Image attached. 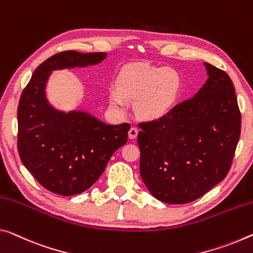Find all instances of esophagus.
I'll list each match as a JSON object with an SVG mask.
<instances>
[{
    "instance_id": "1",
    "label": "esophagus",
    "mask_w": 253,
    "mask_h": 253,
    "mask_svg": "<svg viewBox=\"0 0 253 253\" xmlns=\"http://www.w3.org/2000/svg\"><path fill=\"white\" fill-rule=\"evenodd\" d=\"M138 132H139L138 127H135V126H131V127H130V130H129V138H130V139H134V138H137Z\"/></svg>"
}]
</instances>
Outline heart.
Here are the masks:
<instances>
[{"instance_id": "heart-1", "label": "heart", "mask_w": 253, "mask_h": 253, "mask_svg": "<svg viewBox=\"0 0 253 253\" xmlns=\"http://www.w3.org/2000/svg\"><path fill=\"white\" fill-rule=\"evenodd\" d=\"M180 89L181 78L175 70L133 63L121 70L116 86L108 90V97L116 110H124L126 99L137 100V113L143 119L153 120L161 118L174 106Z\"/></svg>"}]
</instances>
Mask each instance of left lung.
I'll return each instance as SVG.
<instances>
[{
	"instance_id": "8db88e82",
	"label": "left lung",
	"mask_w": 253,
	"mask_h": 253,
	"mask_svg": "<svg viewBox=\"0 0 253 253\" xmlns=\"http://www.w3.org/2000/svg\"><path fill=\"white\" fill-rule=\"evenodd\" d=\"M208 80L197 95L161 118L138 123L140 176L165 204L199 199L226 177L241 134L231 78L205 63Z\"/></svg>"
}]
</instances>
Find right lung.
Masks as SVG:
<instances>
[{
    "mask_svg": "<svg viewBox=\"0 0 253 253\" xmlns=\"http://www.w3.org/2000/svg\"><path fill=\"white\" fill-rule=\"evenodd\" d=\"M106 53L64 50L42 62L23 89L18 106V153L42 186L60 196L86 191L105 170L116 149L127 141L129 123L105 124L83 112L64 114L45 98V86L56 69L87 67Z\"/></svg>",
    "mask_w": 253,
    "mask_h": 253,
    "instance_id": "1",
    "label": "right lung"
}]
</instances>
